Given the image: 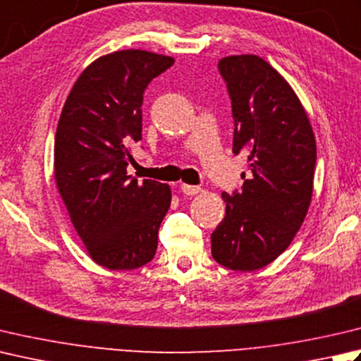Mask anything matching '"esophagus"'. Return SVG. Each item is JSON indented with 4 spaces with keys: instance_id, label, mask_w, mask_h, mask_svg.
<instances>
[{
    "instance_id": "obj_1",
    "label": "esophagus",
    "mask_w": 361,
    "mask_h": 361,
    "mask_svg": "<svg viewBox=\"0 0 361 361\" xmlns=\"http://www.w3.org/2000/svg\"><path fill=\"white\" fill-rule=\"evenodd\" d=\"M181 190H183V192H185L186 195H195V194L200 192L202 188H200V186H192V185H185V183H183V185H181Z\"/></svg>"
}]
</instances>
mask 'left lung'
<instances>
[{"instance_id": "obj_1", "label": "left lung", "mask_w": 361, "mask_h": 361, "mask_svg": "<svg viewBox=\"0 0 361 361\" xmlns=\"http://www.w3.org/2000/svg\"><path fill=\"white\" fill-rule=\"evenodd\" d=\"M235 120L233 153L250 173L241 190L222 192L224 221L211 253L231 271H257L281 255L312 202L316 140L298 95L277 70L255 54L219 61Z\"/></svg>"}]
</instances>
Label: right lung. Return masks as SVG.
Masks as SVG:
<instances>
[{"label":"right lung","instance_id":"right-lung-1","mask_svg":"<svg viewBox=\"0 0 361 361\" xmlns=\"http://www.w3.org/2000/svg\"><path fill=\"white\" fill-rule=\"evenodd\" d=\"M173 58L144 49L102 56L78 78L54 139V178L90 258L111 271L150 263L171 207L164 183L126 173L142 139L144 92Z\"/></svg>","mask_w":361,"mask_h":361}]
</instances>
